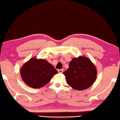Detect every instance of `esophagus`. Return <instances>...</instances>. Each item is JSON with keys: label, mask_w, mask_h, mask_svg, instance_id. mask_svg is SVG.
Wrapping results in <instances>:
<instances>
[{"label": "esophagus", "mask_w": 120, "mask_h": 120, "mask_svg": "<svg viewBox=\"0 0 120 120\" xmlns=\"http://www.w3.org/2000/svg\"><path fill=\"white\" fill-rule=\"evenodd\" d=\"M63 72V69H61V70H58V72L59 73H62Z\"/></svg>", "instance_id": "obj_1"}]
</instances>
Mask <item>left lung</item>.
Masks as SVG:
<instances>
[{
  "instance_id": "1",
  "label": "left lung",
  "mask_w": 120,
  "mask_h": 120,
  "mask_svg": "<svg viewBox=\"0 0 120 120\" xmlns=\"http://www.w3.org/2000/svg\"><path fill=\"white\" fill-rule=\"evenodd\" d=\"M63 73L68 85L79 91L91 86L97 75L95 65L89 58L84 56L73 58L69 64V68Z\"/></svg>"
}]
</instances>
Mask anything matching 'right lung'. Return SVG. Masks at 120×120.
Segmentation results:
<instances>
[{
  "label": "right lung",
  "mask_w": 120,
  "mask_h": 120,
  "mask_svg": "<svg viewBox=\"0 0 120 120\" xmlns=\"http://www.w3.org/2000/svg\"><path fill=\"white\" fill-rule=\"evenodd\" d=\"M57 73V71L47 60L35 57L25 63L20 69L22 80L27 85L34 89L44 86Z\"/></svg>",
  "instance_id": "obj_1"
}]
</instances>
